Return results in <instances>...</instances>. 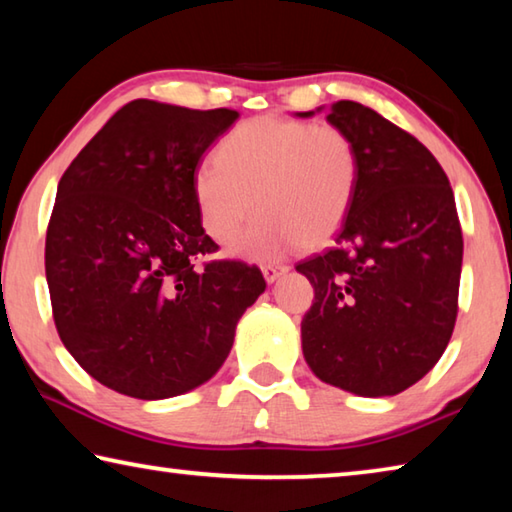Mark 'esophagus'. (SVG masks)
Here are the masks:
<instances>
[{
  "mask_svg": "<svg viewBox=\"0 0 512 512\" xmlns=\"http://www.w3.org/2000/svg\"><path fill=\"white\" fill-rule=\"evenodd\" d=\"M262 271H264L266 282L271 284V282H275V280H277V277L287 273V271H289V266H287V264H275V262H273V264H264Z\"/></svg>",
  "mask_w": 512,
  "mask_h": 512,
  "instance_id": "1",
  "label": "esophagus"
}]
</instances>
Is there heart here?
<instances>
[{
	"label": "heart",
	"mask_w": 512,
	"mask_h": 512,
	"mask_svg": "<svg viewBox=\"0 0 512 512\" xmlns=\"http://www.w3.org/2000/svg\"><path fill=\"white\" fill-rule=\"evenodd\" d=\"M359 176L361 155L345 128L266 115L232 128L216 160L196 167L192 189L201 228L219 246H230L259 207L264 216L237 253L268 259L325 244L350 214Z\"/></svg>",
	"instance_id": "obj_1"
}]
</instances>
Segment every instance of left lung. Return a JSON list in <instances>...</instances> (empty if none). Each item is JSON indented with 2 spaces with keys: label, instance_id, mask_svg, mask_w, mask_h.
<instances>
[{
  "label": "left lung",
  "instance_id": "1",
  "mask_svg": "<svg viewBox=\"0 0 512 512\" xmlns=\"http://www.w3.org/2000/svg\"><path fill=\"white\" fill-rule=\"evenodd\" d=\"M327 121L354 137L361 176L334 244L296 266L314 287L302 352L325 384L397 395L436 366L456 325L463 232L454 192L427 146L372 108L336 101Z\"/></svg>",
  "mask_w": 512,
  "mask_h": 512
}]
</instances>
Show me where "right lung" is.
<instances>
[{
	"mask_svg": "<svg viewBox=\"0 0 512 512\" xmlns=\"http://www.w3.org/2000/svg\"><path fill=\"white\" fill-rule=\"evenodd\" d=\"M237 117L135 99L60 178L45 244L51 314L76 363L121 395L164 400L205 384L266 289L257 266L201 262L219 246L192 178Z\"/></svg>",
	"mask_w": 512,
	"mask_h": 512,
	"instance_id": "obj_1",
	"label": "right lung"
}]
</instances>
